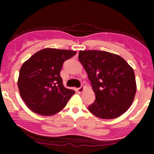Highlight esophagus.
I'll list each match as a JSON object with an SVG mask.
<instances>
[{
  "instance_id": "1",
  "label": "esophagus",
  "mask_w": 154,
  "mask_h": 154,
  "mask_svg": "<svg viewBox=\"0 0 154 154\" xmlns=\"http://www.w3.org/2000/svg\"><path fill=\"white\" fill-rule=\"evenodd\" d=\"M84 90V87H80V88H77V91L78 93H82Z\"/></svg>"
}]
</instances>
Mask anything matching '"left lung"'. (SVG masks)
Returning <instances> with one entry per match:
<instances>
[{"mask_svg":"<svg viewBox=\"0 0 154 154\" xmlns=\"http://www.w3.org/2000/svg\"><path fill=\"white\" fill-rule=\"evenodd\" d=\"M88 74L95 100L88 110L96 117L112 119L131 106L136 92L134 71L120 56L101 51H80L78 56Z\"/></svg>","mask_w":154,"mask_h":154,"instance_id":"obj_1","label":"left lung"}]
</instances>
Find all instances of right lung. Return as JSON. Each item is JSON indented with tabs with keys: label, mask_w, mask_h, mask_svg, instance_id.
Returning a JSON list of instances; mask_svg holds the SVG:
<instances>
[{
	"label": "right lung",
	"mask_w": 154,
	"mask_h": 154,
	"mask_svg": "<svg viewBox=\"0 0 154 154\" xmlns=\"http://www.w3.org/2000/svg\"><path fill=\"white\" fill-rule=\"evenodd\" d=\"M76 54L69 50L45 48L24 63L19 71L18 86L29 109L48 116L66 106L75 91L65 88L60 71L64 62Z\"/></svg>",
	"instance_id": "right-lung-1"
}]
</instances>
